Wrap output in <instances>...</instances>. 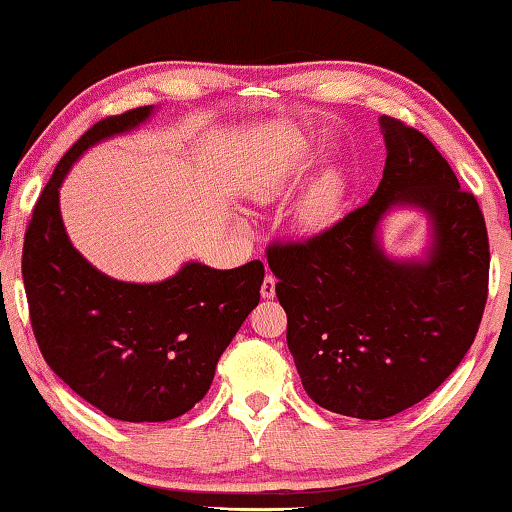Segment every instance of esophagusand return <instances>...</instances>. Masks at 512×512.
Returning <instances> with one entry per match:
<instances>
[{
	"label": "esophagus",
	"instance_id": "34e87169",
	"mask_svg": "<svg viewBox=\"0 0 512 512\" xmlns=\"http://www.w3.org/2000/svg\"><path fill=\"white\" fill-rule=\"evenodd\" d=\"M275 286H277V279L272 275H265L263 284H261V296L263 298H275Z\"/></svg>",
	"mask_w": 512,
	"mask_h": 512
}]
</instances>
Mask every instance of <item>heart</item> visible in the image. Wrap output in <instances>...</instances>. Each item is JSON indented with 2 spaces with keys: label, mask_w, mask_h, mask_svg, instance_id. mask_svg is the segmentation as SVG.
I'll return each mask as SVG.
<instances>
[{
  "label": "heart",
  "mask_w": 512,
  "mask_h": 512,
  "mask_svg": "<svg viewBox=\"0 0 512 512\" xmlns=\"http://www.w3.org/2000/svg\"><path fill=\"white\" fill-rule=\"evenodd\" d=\"M303 165L298 160L284 163L279 167L258 172L249 184V195L258 202H270L289 188L291 179H296ZM342 200V179L335 170H326L298 195L291 207V221L303 233H319L331 226L340 212Z\"/></svg>",
  "instance_id": "1"
}]
</instances>
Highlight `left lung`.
<instances>
[{"label":"left lung","mask_w":512,"mask_h":512,"mask_svg":"<svg viewBox=\"0 0 512 512\" xmlns=\"http://www.w3.org/2000/svg\"><path fill=\"white\" fill-rule=\"evenodd\" d=\"M382 181L366 205L303 244H272L268 265L307 396L384 419L436 391L464 359L487 303L489 242L478 200L422 132L380 116ZM394 208L430 223L422 257L394 259L379 226Z\"/></svg>","instance_id":"left-lung-1"}]
</instances>
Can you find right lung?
Returning <instances> with one entry per match:
<instances>
[{
	"instance_id": "add662e5",
	"label": "right lung",
	"mask_w": 512,
	"mask_h": 512,
	"mask_svg": "<svg viewBox=\"0 0 512 512\" xmlns=\"http://www.w3.org/2000/svg\"><path fill=\"white\" fill-rule=\"evenodd\" d=\"M156 107L95 123L55 167L32 212L23 279L34 338L55 375L121 422H167L202 401L216 363L261 300L265 268L188 261L153 284L118 282L69 240L60 186L88 149L137 130Z\"/></svg>"
}]
</instances>
